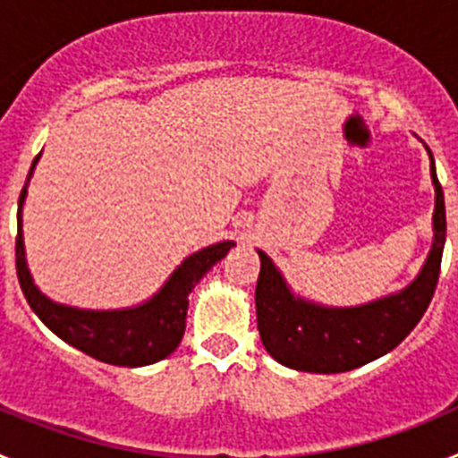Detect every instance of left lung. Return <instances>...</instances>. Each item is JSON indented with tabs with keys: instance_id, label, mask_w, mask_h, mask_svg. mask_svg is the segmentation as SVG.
<instances>
[{
	"instance_id": "1",
	"label": "left lung",
	"mask_w": 458,
	"mask_h": 458,
	"mask_svg": "<svg viewBox=\"0 0 458 458\" xmlns=\"http://www.w3.org/2000/svg\"><path fill=\"white\" fill-rule=\"evenodd\" d=\"M428 151V148H427ZM431 157L436 190L434 242L420 275L399 293L358 307H326L293 295L268 254L259 250L261 273L257 282V323L266 351L279 365L310 374H339L367 365L411 335L424 317L438 284L443 261L445 197Z\"/></svg>"
}]
</instances>
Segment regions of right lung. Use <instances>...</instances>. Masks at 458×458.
Returning <instances> with one entry per match:
<instances>
[{
	"label": "right lung",
	"mask_w": 458,
	"mask_h": 458,
	"mask_svg": "<svg viewBox=\"0 0 458 458\" xmlns=\"http://www.w3.org/2000/svg\"><path fill=\"white\" fill-rule=\"evenodd\" d=\"M40 153L31 163L30 176L24 181L18 204V238H15V268H18L20 289L30 302L36 317L50 327L56 337L80 349L91 358L119 367H144L167 358L176 351L185 333L188 295L194 284L236 245L233 241L217 242L210 248L190 254L165 286L144 305L131 310L93 311L78 307L59 305L38 291L31 279L22 241V204L27 197L31 174Z\"/></svg>",
	"instance_id": "obj_1"
}]
</instances>
